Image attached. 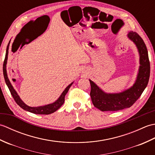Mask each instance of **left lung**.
<instances>
[{
	"mask_svg": "<svg viewBox=\"0 0 155 155\" xmlns=\"http://www.w3.org/2000/svg\"><path fill=\"white\" fill-rule=\"evenodd\" d=\"M128 37L135 43L140 54V66L137 79L130 88L118 94L105 93L89 80L92 102L95 107L102 111H117L130 107L140 97L149 83L150 68L146 45L136 32H130Z\"/></svg>",
	"mask_w": 155,
	"mask_h": 155,
	"instance_id": "left-lung-1",
	"label": "left lung"
}]
</instances>
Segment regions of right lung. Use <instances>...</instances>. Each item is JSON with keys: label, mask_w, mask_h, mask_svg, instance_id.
Returning a JSON list of instances; mask_svg holds the SVG:
<instances>
[{"label": "right lung", "mask_w": 155, "mask_h": 155, "mask_svg": "<svg viewBox=\"0 0 155 155\" xmlns=\"http://www.w3.org/2000/svg\"><path fill=\"white\" fill-rule=\"evenodd\" d=\"M9 44H10V41L8 42V44L7 45V48H6V55H5V61H4V63H3V74H4V77H5V80L6 82V85L8 86V88H9V91L11 92V93L12 94V96L14 98V100L16 103L19 107H21L22 109H24L27 111L31 112L32 113L34 114H51L52 113H54L56 110H57L59 108H60L62 104H63L64 102V97L65 95L68 93V91L70 88L72 84L71 83V84H69L68 86L65 88V90L63 91V93H62L61 95V97H59L58 99L54 102V103L50 104L48 105H45V106H42V107H31L27 106V104H25L23 102L21 101V98H20L19 96L16 93V92L15 90L13 88L12 84L11 83V82L9 81L8 77H7V74H6V62H7V58H8V47H9Z\"/></svg>", "instance_id": "add662e5"}]
</instances>
